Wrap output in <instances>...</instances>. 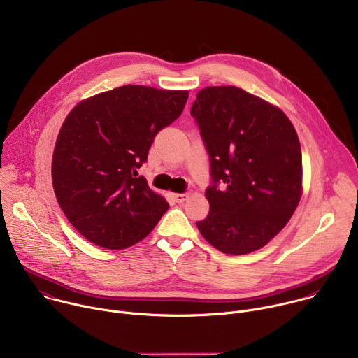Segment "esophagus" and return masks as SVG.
Listing matches in <instances>:
<instances>
[{"label":"esophagus","mask_w":358,"mask_h":358,"mask_svg":"<svg viewBox=\"0 0 358 358\" xmlns=\"http://www.w3.org/2000/svg\"><path fill=\"white\" fill-rule=\"evenodd\" d=\"M173 198H174L176 202L182 203V202H185L189 198V195L188 194H173Z\"/></svg>","instance_id":"34e87169"}]
</instances>
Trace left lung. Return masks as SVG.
I'll use <instances>...</instances> for the list:
<instances>
[{"label": "left lung", "instance_id": "obj_1", "mask_svg": "<svg viewBox=\"0 0 358 358\" xmlns=\"http://www.w3.org/2000/svg\"><path fill=\"white\" fill-rule=\"evenodd\" d=\"M191 116L210 155V213L201 235L229 255L264 248L289 222L303 192L301 150L289 117L236 86L196 93ZM221 183L222 188L217 185Z\"/></svg>", "mask_w": 358, "mask_h": 358}]
</instances>
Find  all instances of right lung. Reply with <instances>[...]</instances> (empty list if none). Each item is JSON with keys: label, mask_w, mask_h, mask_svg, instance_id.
Here are the masks:
<instances>
[{"label": "right lung", "mask_w": 358, "mask_h": 358, "mask_svg": "<svg viewBox=\"0 0 358 358\" xmlns=\"http://www.w3.org/2000/svg\"><path fill=\"white\" fill-rule=\"evenodd\" d=\"M188 90L124 85L90 96L66 116L54 148L52 185L65 217L92 243L126 249L169 210L137 169L156 134L180 117Z\"/></svg>", "instance_id": "add662e5"}]
</instances>
